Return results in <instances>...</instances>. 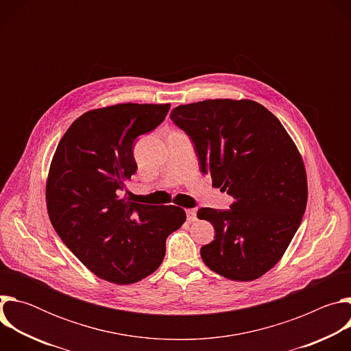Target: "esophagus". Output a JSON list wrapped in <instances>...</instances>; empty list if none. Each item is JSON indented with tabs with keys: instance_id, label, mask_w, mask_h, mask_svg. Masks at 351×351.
Masks as SVG:
<instances>
[{
	"instance_id": "1",
	"label": "esophagus",
	"mask_w": 351,
	"mask_h": 351,
	"mask_svg": "<svg viewBox=\"0 0 351 351\" xmlns=\"http://www.w3.org/2000/svg\"><path fill=\"white\" fill-rule=\"evenodd\" d=\"M186 215H187V221L189 222H194L197 219L195 210H186Z\"/></svg>"
}]
</instances>
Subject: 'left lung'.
I'll return each mask as SVG.
<instances>
[{"label":"left lung","mask_w":351,"mask_h":351,"mask_svg":"<svg viewBox=\"0 0 351 351\" xmlns=\"http://www.w3.org/2000/svg\"><path fill=\"white\" fill-rule=\"evenodd\" d=\"M172 122L194 144L199 171L226 191L229 210L199 208L215 237L199 250L214 272L254 280L283 256L307 206V176L279 119L252 99H206L179 106Z\"/></svg>","instance_id":"left-lung-1"}]
</instances>
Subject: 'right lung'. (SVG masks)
Segmentation results:
<instances>
[{
  "instance_id": "1",
  "label": "right lung",
  "mask_w": 351,
  "mask_h": 351,
  "mask_svg": "<svg viewBox=\"0 0 351 351\" xmlns=\"http://www.w3.org/2000/svg\"><path fill=\"white\" fill-rule=\"evenodd\" d=\"M171 104H117L79 117L61 138L48 172L51 223L94 275L129 285L152 275L165 240L186 221L175 206L132 203L123 191L136 172L133 143L165 119Z\"/></svg>"
}]
</instances>
